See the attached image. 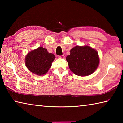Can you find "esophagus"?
Masks as SVG:
<instances>
[{"mask_svg": "<svg viewBox=\"0 0 123 123\" xmlns=\"http://www.w3.org/2000/svg\"><path fill=\"white\" fill-rule=\"evenodd\" d=\"M60 58H61V59H64L65 57H64V55H61V56H59Z\"/></svg>", "mask_w": 123, "mask_h": 123, "instance_id": "obj_1", "label": "esophagus"}]
</instances>
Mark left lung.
<instances>
[{"label":"left lung","mask_w":123,"mask_h":123,"mask_svg":"<svg viewBox=\"0 0 123 123\" xmlns=\"http://www.w3.org/2000/svg\"><path fill=\"white\" fill-rule=\"evenodd\" d=\"M71 71L78 76H85L92 74L98 67L99 58L98 52L91 47H75L66 57Z\"/></svg>","instance_id":"left-lung-1"}]
</instances>
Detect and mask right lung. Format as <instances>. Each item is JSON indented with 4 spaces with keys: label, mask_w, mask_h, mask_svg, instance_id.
I'll use <instances>...</instances> for the list:
<instances>
[{
    "label": "right lung",
    "mask_w": 123,
    "mask_h": 123,
    "mask_svg": "<svg viewBox=\"0 0 123 123\" xmlns=\"http://www.w3.org/2000/svg\"><path fill=\"white\" fill-rule=\"evenodd\" d=\"M54 54L43 47L30 51L25 57V64L30 71L38 75L46 74L55 59Z\"/></svg>",
    "instance_id": "obj_1"
}]
</instances>
